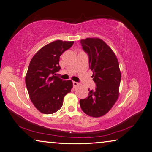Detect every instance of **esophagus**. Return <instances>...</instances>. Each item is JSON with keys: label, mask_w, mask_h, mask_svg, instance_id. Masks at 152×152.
Here are the masks:
<instances>
[{"label": "esophagus", "mask_w": 152, "mask_h": 152, "mask_svg": "<svg viewBox=\"0 0 152 152\" xmlns=\"http://www.w3.org/2000/svg\"><path fill=\"white\" fill-rule=\"evenodd\" d=\"M72 84H73L74 88H75V87H76L77 86H78V85H79V83L76 82H72Z\"/></svg>", "instance_id": "esophagus-1"}]
</instances>
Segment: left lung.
Returning <instances> with one entry per match:
<instances>
[{"mask_svg": "<svg viewBox=\"0 0 152 152\" xmlns=\"http://www.w3.org/2000/svg\"><path fill=\"white\" fill-rule=\"evenodd\" d=\"M82 49L89 57V67L96 84L89 90L88 97L80 100V107L86 115L99 117L108 113L118 97L121 80L119 64L114 52L99 38L80 41Z\"/></svg>", "mask_w": 152, "mask_h": 152, "instance_id": "left-lung-1", "label": "left lung"}]
</instances>
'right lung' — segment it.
I'll use <instances>...</instances> for the list:
<instances>
[{
  "instance_id": "obj_1",
  "label": "right lung",
  "mask_w": 152,
  "mask_h": 152,
  "mask_svg": "<svg viewBox=\"0 0 152 152\" xmlns=\"http://www.w3.org/2000/svg\"><path fill=\"white\" fill-rule=\"evenodd\" d=\"M74 41H53L36 53L29 63L26 85L34 106L44 114H52L62 106L64 97L71 91L72 82L56 76L61 69L59 58Z\"/></svg>"
}]
</instances>
